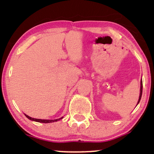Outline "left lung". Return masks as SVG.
Returning a JSON list of instances; mask_svg holds the SVG:
<instances>
[{
    "mask_svg": "<svg viewBox=\"0 0 154 154\" xmlns=\"http://www.w3.org/2000/svg\"><path fill=\"white\" fill-rule=\"evenodd\" d=\"M142 80H141V87H140V94H139V101H138V103H139L141 100V97H142ZM137 103V104H138Z\"/></svg>",
    "mask_w": 154,
    "mask_h": 154,
    "instance_id": "obj_1",
    "label": "left lung"
}]
</instances>
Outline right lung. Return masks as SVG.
I'll return each mask as SVG.
<instances>
[{
	"label": "right lung",
	"mask_w": 154,
	"mask_h": 154,
	"mask_svg": "<svg viewBox=\"0 0 154 154\" xmlns=\"http://www.w3.org/2000/svg\"><path fill=\"white\" fill-rule=\"evenodd\" d=\"M25 116L27 118V119H29L31 121H34V122H40V123H52V122H57V121H60V119H63V117L60 118V119H54V120H46V119H33V118H31L29 116H27L25 114Z\"/></svg>",
	"instance_id": "add662e5"
}]
</instances>
